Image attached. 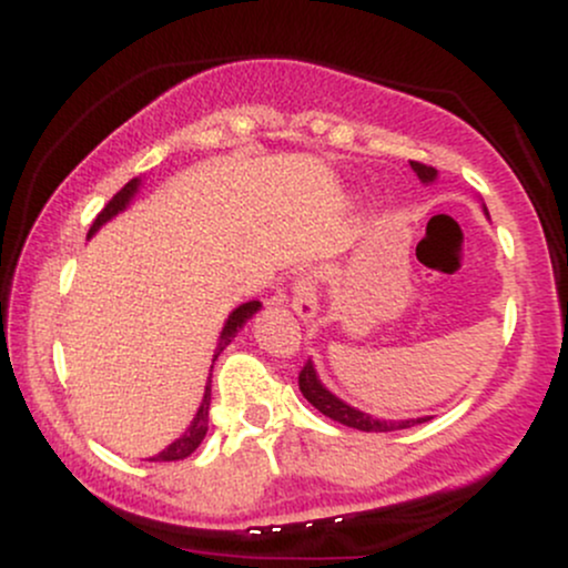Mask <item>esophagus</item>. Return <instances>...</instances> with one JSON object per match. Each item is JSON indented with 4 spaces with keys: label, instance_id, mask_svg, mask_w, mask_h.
<instances>
[{
    "label": "esophagus",
    "instance_id": "34e87169",
    "mask_svg": "<svg viewBox=\"0 0 568 568\" xmlns=\"http://www.w3.org/2000/svg\"><path fill=\"white\" fill-rule=\"evenodd\" d=\"M293 312L302 317L304 323H315L321 317V298H317L315 280L310 275H302L293 283Z\"/></svg>",
    "mask_w": 568,
    "mask_h": 568
}]
</instances>
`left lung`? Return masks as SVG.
Instances as JSON below:
<instances>
[{
	"mask_svg": "<svg viewBox=\"0 0 568 568\" xmlns=\"http://www.w3.org/2000/svg\"><path fill=\"white\" fill-rule=\"evenodd\" d=\"M410 171L419 175V181L425 186L435 184L438 181V171L435 168H427L422 165V162H410ZM484 216L488 219V211L484 205ZM298 387H302V395L306 400L312 403L321 414L328 416V419L338 422V425L344 427H355V429H363V433H395V429H408L414 425H425V422L433 419V416H408V419H382V416H374L368 414V410H361L355 406H349L347 400H342V397L331 393L328 387H325L321 374H317L315 363L306 361V366L302 374H298Z\"/></svg>",
	"mask_w": 568,
	"mask_h": 568,
	"instance_id": "1",
	"label": "left lung"
}]
</instances>
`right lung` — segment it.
<instances>
[{
	"mask_svg": "<svg viewBox=\"0 0 568 568\" xmlns=\"http://www.w3.org/2000/svg\"><path fill=\"white\" fill-rule=\"evenodd\" d=\"M141 184H143V179L128 181V184L122 186L120 192H116L112 200H109V205L103 207L101 213H98L95 221H93V226H90L88 237H93V234H95L98 230H101L103 224H109V221H112L114 216H120L122 211H128L130 202H133L135 194H139ZM258 310H262V302H245V304H240L237 310L230 312V317H226L224 328H221V334H219L216 349H213V363L219 361L221 352L230 347V344L234 342V336H237L240 331H243V325H245L247 321H251V317L256 315ZM211 371H213V366H211ZM211 376H213V374H207L205 393H202L200 408H197V414H194V419L189 422V427L184 429V435H179V438H175V440L171 443V446L162 448L160 454L149 456V462H175V459H186L189 454L197 452V446H200L202 440H205V435H207V410H211Z\"/></svg>",
	"mask_w": 568,
	"mask_h": 568,
	"instance_id": "add662e5",
	"label": "right lung"
}]
</instances>
